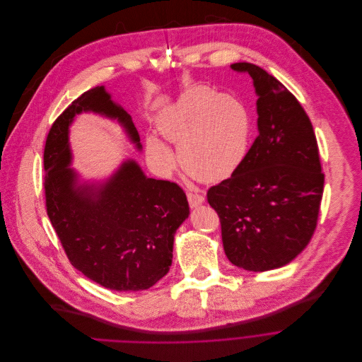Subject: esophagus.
<instances>
[{
	"label": "esophagus",
	"instance_id": "obj_1",
	"mask_svg": "<svg viewBox=\"0 0 362 362\" xmlns=\"http://www.w3.org/2000/svg\"><path fill=\"white\" fill-rule=\"evenodd\" d=\"M187 198H188V202H189V206L194 208V206H198L204 202V195L198 194V192H194V191H188L187 192Z\"/></svg>",
	"mask_w": 362,
	"mask_h": 362
}]
</instances>
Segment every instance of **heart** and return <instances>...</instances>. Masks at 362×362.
<instances>
[{"instance_id": "obj_1", "label": "heart", "mask_w": 362, "mask_h": 362, "mask_svg": "<svg viewBox=\"0 0 362 362\" xmlns=\"http://www.w3.org/2000/svg\"><path fill=\"white\" fill-rule=\"evenodd\" d=\"M158 132L178 146L182 168L195 180L216 182L233 175L243 164L250 144L251 119L241 101L194 87L157 119ZM148 156L161 170L174 165L170 150L148 139Z\"/></svg>"}]
</instances>
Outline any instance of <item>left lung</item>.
Masks as SVG:
<instances>
[{
    "label": "left lung",
    "mask_w": 362,
    "mask_h": 362,
    "mask_svg": "<svg viewBox=\"0 0 362 362\" xmlns=\"http://www.w3.org/2000/svg\"><path fill=\"white\" fill-rule=\"evenodd\" d=\"M231 68L254 81L259 134L238 170L211 187L206 199L220 216L228 259L247 271H268L291 262L311 241L324 173L300 101L258 65Z\"/></svg>",
    "instance_id": "8db88e82"
}]
</instances>
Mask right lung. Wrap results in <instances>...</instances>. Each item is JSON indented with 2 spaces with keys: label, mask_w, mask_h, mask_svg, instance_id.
Instances as JSON below:
<instances>
[{
  "label": "right lung",
  "mask_w": 362,
  "mask_h": 362,
  "mask_svg": "<svg viewBox=\"0 0 362 362\" xmlns=\"http://www.w3.org/2000/svg\"><path fill=\"white\" fill-rule=\"evenodd\" d=\"M105 114L125 127L139 146V134L104 87L72 101L54 121L44 148V192L48 218L71 265L115 291L147 290L173 262L177 228L189 214L187 195L171 181L147 178L127 161L104 185L76 187L68 125L81 111Z\"/></svg>",
  "instance_id": "obj_1"
}]
</instances>
